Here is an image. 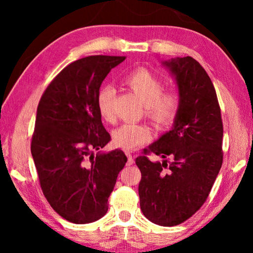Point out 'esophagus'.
<instances>
[{"instance_id": "esophagus-1", "label": "esophagus", "mask_w": 253, "mask_h": 253, "mask_svg": "<svg viewBox=\"0 0 253 253\" xmlns=\"http://www.w3.org/2000/svg\"><path fill=\"white\" fill-rule=\"evenodd\" d=\"M126 155H127V165H129V166L133 165L134 164V159H133L132 155H131L130 153H126Z\"/></svg>"}]
</instances>
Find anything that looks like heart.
<instances>
[{
  "instance_id": "heart-1",
  "label": "heart",
  "mask_w": 253,
  "mask_h": 253,
  "mask_svg": "<svg viewBox=\"0 0 253 253\" xmlns=\"http://www.w3.org/2000/svg\"><path fill=\"white\" fill-rule=\"evenodd\" d=\"M126 83L139 96L145 107V115L159 126L174 122L181 108V95L177 91H164L165 85L158 76L147 69H137L126 77ZM115 88L105 85L96 96V106L103 120L113 122ZM151 138V129L143 123H126L113 132L114 144L126 151H131L146 143Z\"/></svg>"
}]
</instances>
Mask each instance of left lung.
I'll use <instances>...</instances> for the list:
<instances>
[{"instance_id":"obj_1","label":"left lung","mask_w":253,"mask_h":253,"mask_svg":"<svg viewBox=\"0 0 253 253\" xmlns=\"http://www.w3.org/2000/svg\"><path fill=\"white\" fill-rule=\"evenodd\" d=\"M164 64L177 83L181 108L172 129L145 148L136 165L141 212L151 222L172 227L206 202L222 166L223 126L215 88L202 65L191 56ZM150 153L164 161L152 163Z\"/></svg>"}]
</instances>
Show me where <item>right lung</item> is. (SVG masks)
Here are the masks:
<instances>
[{
  "label": "right lung",
  "mask_w": 253,
  "mask_h": 253,
  "mask_svg": "<svg viewBox=\"0 0 253 253\" xmlns=\"http://www.w3.org/2000/svg\"><path fill=\"white\" fill-rule=\"evenodd\" d=\"M126 56L94 55L72 62L41 96L31 143L44 197L72 223L101 219L127 159L123 151L95 155L110 140L96 96L103 79Z\"/></svg>",
  "instance_id": "obj_1"
}]
</instances>
